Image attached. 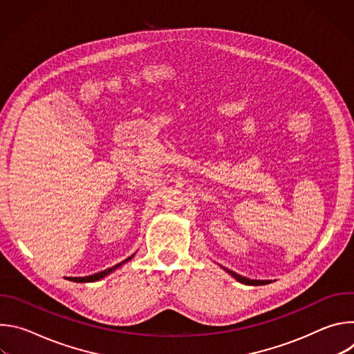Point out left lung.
<instances>
[{
  "mask_svg": "<svg viewBox=\"0 0 354 354\" xmlns=\"http://www.w3.org/2000/svg\"><path fill=\"white\" fill-rule=\"evenodd\" d=\"M239 283H243V284H249V286H262V284H268L269 281L268 280H250V279H246L241 274H236L235 272H230Z\"/></svg>",
  "mask_w": 354,
  "mask_h": 354,
  "instance_id": "8db88e82",
  "label": "left lung"
}]
</instances>
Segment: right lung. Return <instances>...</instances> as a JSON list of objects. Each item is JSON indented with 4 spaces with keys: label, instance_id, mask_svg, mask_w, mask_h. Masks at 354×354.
I'll list each match as a JSON object with an SVG mask.
<instances>
[{
    "label": "right lung",
    "instance_id": "add662e5",
    "mask_svg": "<svg viewBox=\"0 0 354 354\" xmlns=\"http://www.w3.org/2000/svg\"><path fill=\"white\" fill-rule=\"evenodd\" d=\"M133 258V255L130 257V258H127L126 261H123V262H120V263H118V265H115V266H112V268H109V269H105V270H102V272H97V273H93V274H91V276H85V277H70V280H73V281H96V280H99V279H102V277H105L106 274H109L112 270H115L116 268H119V266H122L124 262H127V261H130Z\"/></svg>",
    "mask_w": 354,
    "mask_h": 354
}]
</instances>
